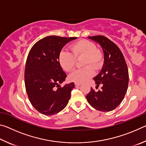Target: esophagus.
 I'll list each match as a JSON object with an SVG mask.
<instances>
[{"instance_id":"obj_1","label":"esophagus","mask_w":146,"mask_h":146,"mask_svg":"<svg viewBox=\"0 0 146 146\" xmlns=\"http://www.w3.org/2000/svg\"><path fill=\"white\" fill-rule=\"evenodd\" d=\"M81 85V84H79V83H75V86L76 87H77V86H80Z\"/></svg>"}]
</instances>
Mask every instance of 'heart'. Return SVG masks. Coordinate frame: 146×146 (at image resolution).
Listing matches in <instances>:
<instances>
[{"mask_svg":"<svg viewBox=\"0 0 146 146\" xmlns=\"http://www.w3.org/2000/svg\"><path fill=\"white\" fill-rule=\"evenodd\" d=\"M71 52L61 50L58 54V62L64 71H73L75 69L76 60L82 59L84 68L76 70L70 75V79L76 83H84L92 77L95 70H99L104 62V55L102 51L97 48L93 42L80 40L71 44Z\"/></svg>","mask_w":146,"mask_h":146,"instance_id":"b5f03b06","label":"heart"}]
</instances>
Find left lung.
<instances>
[{
	"label": "left lung",
	"instance_id": "left-lung-1",
	"mask_svg": "<svg viewBox=\"0 0 146 146\" xmlns=\"http://www.w3.org/2000/svg\"><path fill=\"white\" fill-rule=\"evenodd\" d=\"M102 47L104 54V64L98 75L93 78L96 91L91 88L86 95L88 103L101 111H110L122 102L126 93L129 83V73L123 55L118 47L103 35L89 36Z\"/></svg>",
	"mask_w": 146,
	"mask_h": 146
}]
</instances>
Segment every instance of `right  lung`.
Listing matches in <instances>:
<instances>
[{
    "label": "right lung",
    "mask_w": 146,
    "mask_h": 146,
    "mask_svg": "<svg viewBox=\"0 0 146 146\" xmlns=\"http://www.w3.org/2000/svg\"><path fill=\"white\" fill-rule=\"evenodd\" d=\"M76 38L48 36L36 42L29 51L24 71L26 90L32 106L42 114H56L70 99L75 84L60 86L67 75L58 57L64 46Z\"/></svg>",
    "instance_id": "add662e5"
}]
</instances>
